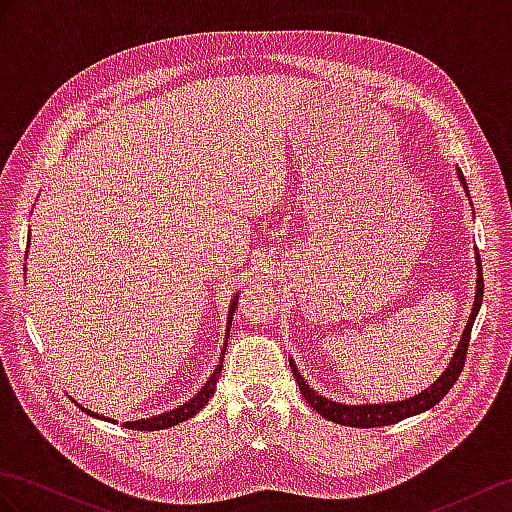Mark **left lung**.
I'll list each match as a JSON object with an SVG mask.
<instances>
[{"instance_id":"left-lung-1","label":"left lung","mask_w":512,"mask_h":512,"mask_svg":"<svg viewBox=\"0 0 512 512\" xmlns=\"http://www.w3.org/2000/svg\"><path fill=\"white\" fill-rule=\"evenodd\" d=\"M463 181V188L467 190V183L465 177L458 173ZM478 259V287H476V303H474V311H471L469 322H467V329L463 333L461 344H458L456 352H454V359L450 363V368L443 372V376L435 385H430V389L417 393L415 398L409 400H402V402H391V404H361V406H348V404H337L322 398L320 393L313 391L307 383L305 378L298 374L296 365L290 363V368L294 372L296 383L300 387V393H303V398L311 404V409H316L324 419H331L335 424H342V426H355V428H376V426H387V424H396L400 419H406L411 415H417L422 411H428L430 406H435L445 393H448L454 383L458 381V376H461L463 368H465V359H467V348H469V339H471V326H474V320L478 316V309L482 305V294H484V281H482V268H480V255Z\"/></svg>"}]
</instances>
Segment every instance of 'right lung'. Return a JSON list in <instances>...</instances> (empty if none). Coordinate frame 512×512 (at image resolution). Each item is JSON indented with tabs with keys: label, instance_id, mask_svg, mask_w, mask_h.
<instances>
[{
	"label": "right lung",
	"instance_id": "right-lung-1",
	"mask_svg": "<svg viewBox=\"0 0 512 512\" xmlns=\"http://www.w3.org/2000/svg\"><path fill=\"white\" fill-rule=\"evenodd\" d=\"M235 307H238V300L233 298V303H231V307H229V320H227V339H229V329H231V320H233ZM225 350H227V346H225ZM225 350H222V357H220V359H225ZM220 370H222V361H220V365L216 368V372L212 374V378H209V381L205 383V387H203L199 393H196V396H194L192 400H188L186 404L179 406V409L170 411V413H164V415H155V417H149V419H138V422H127V424H123V426H125V428H134V430H164V428H170V426H177V424H181V422H186L188 417L199 413V411L203 409V406L209 402V398L214 396L216 381H218V376H220ZM84 411H86V409H84ZM86 413L93 415V417H101V415H97V413H93V411H86ZM101 419H106V417H101ZM108 422H110V419H108Z\"/></svg>",
	"mask_w": 512,
	"mask_h": 512
}]
</instances>
